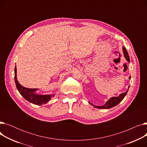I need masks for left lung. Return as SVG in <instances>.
<instances>
[{
  "label": "left lung",
  "mask_w": 147,
  "mask_h": 147,
  "mask_svg": "<svg viewBox=\"0 0 147 147\" xmlns=\"http://www.w3.org/2000/svg\"><path fill=\"white\" fill-rule=\"evenodd\" d=\"M122 49H123V53H124L125 58L129 62V63H130V58H129V56L128 55V52H127V50L126 49L125 46H123ZM129 80H130V76H129ZM129 87H130V85L128 86V89H127V91L126 92H125V93H122V94H120L118 96L111 97V98H110L109 100H108V101L106 102V103L104 105H103L102 106H95V105H94V104H92V103H90L89 102V103L93 107H94L95 108H96V109H111V108L114 107L115 105H118L122 101L123 98H124L125 97V96L126 95Z\"/></svg>",
  "instance_id": "8db88e82"
}]
</instances>
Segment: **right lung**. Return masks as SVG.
Listing matches in <instances>:
<instances>
[{
    "label": "right lung",
    "mask_w": 147,
    "mask_h": 147,
    "mask_svg": "<svg viewBox=\"0 0 147 147\" xmlns=\"http://www.w3.org/2000/svg\"><path fill=\"white\" fill-rule=\"evenodd\" d=\"M15 82L17 88L20 94L28 102L33 104L40 105L43 104H46L49 101L52 97H54L55 94L52 95H40L36 93L38 89H31L22 86L19 83L17 78V67H15Z\"/></svg>",
    "instance_id": "obj_1"
}]
</instances>
